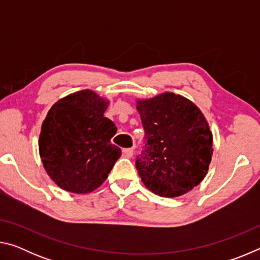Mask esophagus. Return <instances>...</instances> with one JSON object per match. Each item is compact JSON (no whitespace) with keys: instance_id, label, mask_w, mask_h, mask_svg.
Instances as JSON below:
<instances>
[{"instance_id":"obj_1","label":"esophagus","mask_w":260,"mask_h":260,"mask_svg":"<svg viewBox=\"0 0 260 260\" xmlns=\"http://www.w3.org/2000/svg\"><path fill=\"white\" fill-rule=\"evenodd\" d=\"M124 155L127 157V158H132L134 155V149L133 148H127V149H124Z\"/></svg>"}]
</instances>
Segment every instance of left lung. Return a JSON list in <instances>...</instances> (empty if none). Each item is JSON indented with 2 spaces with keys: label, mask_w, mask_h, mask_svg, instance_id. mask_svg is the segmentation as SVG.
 Masks as SVG:
<instances>
[{
  "label": "left lung",
  "mask_w": 260,
  "mask_h": 260,
  "mask_svg": "<svg viewBox=\"0 0 260 260\" xmlns=\"http://www.w3.org/2000/svg\"><path fill=\"white\" fill-rule=\"evenodd\" d=\"M135 102L147 141L136 159L141 180L158 196L184 195L208 174L213 155L208 120L195 103L171 91Z\"/></svg>",
  "instance_id": "obj_1"
}]
</instances>
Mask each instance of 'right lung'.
I'll list each match as a JSON object with an SVG mask.
<instances>
[{
    "label": "right lung",
    "mask_w": 260,
    "mask_h": 260,
    "mask_svg": "<svg viewBox=\"0 0 260 260\" xmlns=\"http://www.w3.org/2000/svg\"><path fill=\"white\" fill-rule=\"evenodd\" d=\"M109 104L94 90L83 89L58 100L48 111L39 152L47 174L63 190L94 191L121 156L111 143L117 127L104 117Z\"/></svg>",
    "instance_id": "obj_1"
}]
</instances>
